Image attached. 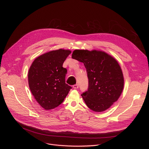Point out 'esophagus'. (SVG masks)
<instances>
[{"label":"esophagus","instance_id":"1","mask_svg":"<svg viewBox=\"0 0 149 149\" xmlns=\"http://www.w3.org/2000/svg\"><path fill=\"white\" fill-rule=\"evenodd\" d=\"M78 84H75V85H74L73 86V88H74V89H77V88H78Z\"/></svg>","mask_w":149,"mask_h":149}]
</instances>
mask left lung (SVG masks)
<instances>
[{
	"label": "left lung",
	"mask_w": 149,
	"mask_h": 149,
	"mask_svg": "<svg viewBox=\"0 0 149 149\" xmlns=\"http://www.w3.org/2000/svg\"><path fill=\"white\" fill-rule=\"evenodd\" d=\"M72 58L83 62L87 70L88 88L81 95L87 107L95 112L109 109L124 88L123 74L118 61L107 53L95 49H75Z\"/></svg>",
	"instance_id": "8db88e82"
}]
</instances>
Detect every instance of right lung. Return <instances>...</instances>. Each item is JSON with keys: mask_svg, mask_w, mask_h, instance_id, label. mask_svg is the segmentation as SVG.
Segmentation results:
<instances>
[{"mask_svg": "<svg viewBox=\"0 0 149 149\" xmlns=\"http://www.w3.org/2000/svg\"><path fill=\"white\" fill-rule=\"evenodd\" d=\"M71 53L59 49L38 56L28 71V84L34 98L45 110L55 109L64 100L72 87L65 83L67 70L63 62Z\"/></svg>", "mask_w": 149, "mask_h": 149, "instance_id": "obj_1", "label": "right lung"}]
</instances>
